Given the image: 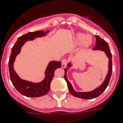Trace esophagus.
Returning a JSON list of instances; mask_svg holds the SVG:
<instances>
[{
    "mask_svg": "<svg viewBox=\"0 0 123 123\" xmlns=\"http://www.w3.org/2000/svg\"><path fill=\"white\" fill-rule=\"evenodd\" d=\"M67 59H63L62 61V68H65L67 67Z\"/></svg>",
    "mask_w": 123,
    "mask_h": 123,
    "instance_id": "esophagus-1",
    "label": "esophagus"
}]
</instances>
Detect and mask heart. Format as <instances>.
Instances as JSON below:
<instances>
[{
	"mask_svg": "<svg viewBox=\"0 0 123 123\" xmlns=\"http://www.w3.org/2000/svg\"><path fill=\"white\" fill-rule=\"evenodd\" d=\"M74 42L76 44H81L82 48L87 49L93 43V38L90 35L78 32L74 36Z\"/></svg>",
	"mask_w": 123,
	"mask_h": 123,
	"instance_id": "heart-1",
	"label": "heart"
}]
</instances>
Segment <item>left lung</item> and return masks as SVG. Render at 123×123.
Masks as SVG:
<instances>
[{
  "label": "left lung",
  "instance_id": "obj_1",
  "mask_svg": "<svg viewBox=\"0 0 123 123\" xmlns=\"http://www.w3.org/2000/svg\"><path fill=\"white\" fill-rule=\"evenodd\" d=\"M95 37H96V45L93 48V50H99L104 52L106 55V56L108 58V70L107 74H106L105 79H104V81H103L102 84L99 86L94 89V90H92L91 91H88V92H77L74 89V88L73 87V86L71 85V84L70 83L69 81H68V78H67V71L68 70L69 68H71L73 66V64L71 62H69L68 64H67V68H65V74H64V78H65V80L67 81V84H68V87L69 89V92L71 93V94L73 96L78 97V98H82L83 99H92V98H94L99 96L100 95L104 92L106 88L108 86V84H109L110 79L111 76V73H112V55L110 50L109 46L108 44L104 41V39H102V38L98 36L95 35Z\"/></svg>",
  "mask_w": 123,
  "mask_h": 123
}]
</instances>
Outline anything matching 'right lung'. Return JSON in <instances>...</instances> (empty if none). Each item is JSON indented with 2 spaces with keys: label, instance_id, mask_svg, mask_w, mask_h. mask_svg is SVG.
Returning <instances> with one entry per match:
<instances>
[{
  "label": "right lung",
  "instance_id": "1",
  "mask_svg": "<svg viewBox=\"0 0 123 123\" xmlns=\"http://www.w3.org/2000/svg\"><path fill=\"white\" fill-rule=\"evenodd\" d=\"M49 32L50 30L28 32L18 37L16 43L12 49V52L8 62V69L11 81L15 89L25 96L28 97H39L46 95L50 90V82L54 76V71L55 69L60 68L62 66L61 62L50 61L47 66L44 72L45 76L44 79L41 82H34L21 79L14 69L13 65L16 57L20 53L21 47L27 41H33L37 37H42Z\"/></svg>",
  "mask_w": 123,
  "mask_h": 123
}]
</instances>
